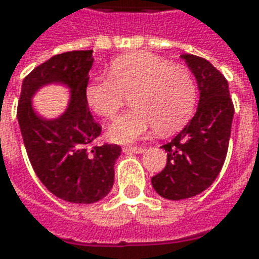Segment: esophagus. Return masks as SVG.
Segmentation results:
<instances>
[{
	"instance_id": "obj_1",
	"label": "esophagus",
	"mask_w": 259,
	"mask_h": 259,
	"mask_svg": "<svg viewBox=\"0 0 259 259\" xmlns=\"http://www.w3.org/2000/svg\"><path fill=\"white\" fill-rule=\"evenodd\" d=\"M146 151V148L143 147H123V152L126 154H143Z\"/></svg>"
}]
</instances>
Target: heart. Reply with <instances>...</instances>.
Instances as JSON below:
<instances>
[{
	"label": "heart",
	"mask_w": 259,
	"mask_h": 259,
	"mask_svg": "<svg viewBox=\"0 0 259 259\" xmlns=\"http://www.w3.org/2000/svg\"><path fill=\"white\" fill-rule=\"evenodd\" d=\"M108 73L109 77L100 76L89 81V107L102 118L112 119L123 107L126 94L133 93L135 105L109 126L108 136L112 141L135 143L158 127L162 133H172L187 123L194 112L197 90L185 66L139 51L113 59Z\"/></svg>",
	"instance_id": "b5f03b06"
}]
</instances>
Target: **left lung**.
Instances as JSON below:
<instances>
[{"label": "left lung", "instance_id": "obj_1", "mask_svg": "<svg viewBox=\"0 0 259 259\" xmlns=\"http://www.w3.org/2000/svg\"><path fill=\"white\" fill-rule=\"evenodd\" d=\"M200 91L197 112L185 129L161 148L166 166L151 179L166 200H185L206 190L217 179L228 154L234 108L228 80L206 59L182 54Z\"/></svg>", "mask_w": 259, "mask_h": 259}]
</instances>
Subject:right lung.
Wrapping results in <instances>:
<instances>
[{"mask_svg": "<svg viewBox=\"0 0 259 259\" xmlns=\"http://www.w3.org/2000/svg\"><path fill=\"white\" fill-rule=\"evenodd\" d=\"M93 50L55 55L38 65L22 83L18 122L37 178L58 198L93 204L111 191L113 166L120 155L116 144L93 146L101 133L85 101ZM51 84L69 89L68 107L57 118H46L32 107L36 91Z\"/></svg>", "mask_w": 259, "mask_h": 259, "instance_id": "obj_1", "label": "right lung"}]
</instances>
